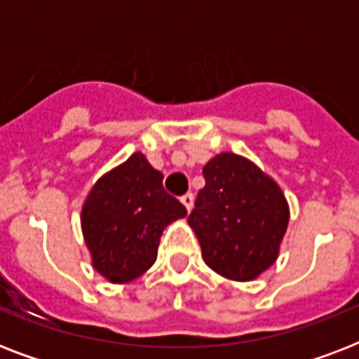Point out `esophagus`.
I'll return each mask as SVG.
<instances>
[{
	"instance_id": "obj_1",
	"label": "esophagus",
	"mask_w": 359,
	"mask_h": 359,
	"mask_svg": "<svg viewBox=\"0 0 359 359\" xmlns=\"http://www.w3.org/2000/svg\"><path fill=\"white\" fill-rule=\"evenodd\" d=\"M180 203H182L186 207V210L190 212L191 207H194V196H191V194H184V196L180 197Z\"/></svg>"
}]
</instances>
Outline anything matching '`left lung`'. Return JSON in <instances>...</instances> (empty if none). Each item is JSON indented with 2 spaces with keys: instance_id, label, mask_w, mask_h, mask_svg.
Returning a JSON list of instances; mask_svg holds the SVG:
<instances>
[{
  "instance_id": "8db88e82",
  "label": "left lung",
  "mask_w": 359,
  "mask_h": 359,
  "mask_svg": "<svg viewBox=\"0 0 359 359\" xmlns=\"http://www.w3.org/2000/svg\"><path fill=\"white\" fill-rule=\"evenodd\" d=\"M188 224L214 272L251 281L272 266L289 225V203L278 182L235 152H222L203 168Z\"/></svg>"
}]
</instances>
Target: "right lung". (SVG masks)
Listing matches in <instances>:
<instances>
[{
	"label": "right lung",
	"instance_id": "obj_1",
	"mask_svg": "<svg viewBox=\"0 0 359 359\" xmlns=\"http://www.w3.org/2000/svg\"><path fill=\"white\" fill-rule=\"evenodd\" d=\"M163 175L141 152L95 182L81 207L93 268L109 283H128L154 264L163 229L186 208L163 190Z\"/></svg>",
	"mask_w": 359,
	"mask_h": 359
}]
</instances>
